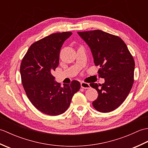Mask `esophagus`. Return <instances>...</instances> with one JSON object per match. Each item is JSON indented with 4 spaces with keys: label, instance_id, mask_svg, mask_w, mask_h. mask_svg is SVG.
Masks as SVG:
<instances>
[{
    "label": "esophagus",
    "instance_id": "34e87169",
    "mask_svg": "<svg viewBox=\"0 0 148 148\" xmlns=\"http://www.w3.org/2000/svg\"><path fill=\"white\" fill-rule=\"evenodd\" d=\"M81 87L83 89H88L90 88V86L89 83L82 82V83H81Z\"/></svg>",
    "mask_w": 148,
    "mask_h": 148
}]
</instances>
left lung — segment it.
<instances>
[{
	"label": "left lung",
	"instance_id": "obj_1",
	"mask_svg": "<svg viewBox=\"0 0 148 148\" xmlns=\"http://www.w3.org/2000/svg\"><path fill=\"white\" fill-rule=\"evenodd\" d=\"M77 33L90 48L95 65L100 67L99 76L105 79L102 84H90L99 93L92 102L93 108L101 112L114 111L125 101L133 86V56L118 36L100 30Z\"/></svg>",
	"mask_w": 148,
	"mask_h": 148
}]
</instances>
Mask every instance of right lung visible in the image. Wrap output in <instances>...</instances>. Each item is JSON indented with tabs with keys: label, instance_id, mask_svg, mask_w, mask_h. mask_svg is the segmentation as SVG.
<instances>
[{
	"label": "right lung",
	"instance_id": "add662e5",
	"mask_svg": "<svg viewBox=\"0 0 148 148\" xmlns=\"http://www.w3.org/2000/svg\"><path fill=\"white\" fill-rule=\"evenodd\" d=\"M72 34L54 33L37 40L30 46L21 63V83L27 97L36 108L49 116L67 111L81 87L76 80L62 87L52 75L58 65L63 43Z\"/></svg>",
	"mask_w": 148,
	"mask_h": 148
}]
</instances>
